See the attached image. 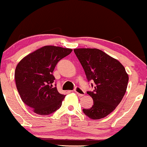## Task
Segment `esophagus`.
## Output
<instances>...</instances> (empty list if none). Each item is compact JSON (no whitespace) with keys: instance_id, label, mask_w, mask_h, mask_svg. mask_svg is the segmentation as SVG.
Segmentation results:
<instances>
[{"instance_id":"34e87169","label":"esophagus","mask_w":147,"mask_h":147,"mask_svg":"<svg viewBox=\"0 0 147 147\" xmlns=\"http://www.w3.org/2000/svg\"><path fill=\"white\" fill-rule=\"evenodd\" d=\"M75 92L77 94H78L79 96H84V95L85 94V92H84V91L82 89H81V88H79V87H76L75 88Z\"/></svg>"}]
</instances>
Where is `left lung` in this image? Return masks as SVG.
<instances>
[{"instance_id":"8db88e82","label":"left lung","mask_w":147,"mask_h":147,"mask_svg":"<svg viewBox=\"0 0 147 147\" xmlns=\"http://www.w3.org/2000/svg\"><path fill=\"white\" fill-rule=\"evenodd\" d=\"M88 82L94 88L87 94L93 99L90 108L83 112L91 119L102 118L113 112L123 99L129 77L124 66L118 60L97 49H74Z\"/></svg>"}]
</instances>
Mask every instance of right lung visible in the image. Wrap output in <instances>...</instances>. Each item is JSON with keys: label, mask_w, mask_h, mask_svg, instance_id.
I'll return each mask as SVG.
<instances>
[{"label": "right lung", "mask_w": 147, "mask_h": 147, "mask_svg": "<svg viewBox=\"0 0 147 147\" xmlns=\"http://www.w3.org/2000/svg\"><path fill=\"white\" fill-rule=\"evenodd\" d=\"M72 49L45 46L26 55L17 65L15 81L21 99L36 114L49 115L61 107L65 95L54 86L53 75L61 59Z\"/></svg>", "instance_id": "obj_1"}]
</instances>
